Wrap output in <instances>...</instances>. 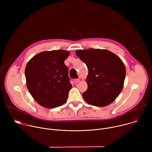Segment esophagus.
Returning <instances> with one entry per match:
<instances>
[{"label": "esophagus", "mask_w": 152, "mask_h": 152, "mask_svg": "<svg viewBox=\"0 0 152 152\" xmlns=\"http://www.w3.org/2000/svg\"><path fill=\"white\" fill-rule=\"evenodd\" d=\"M79 81H80V79H79V78H78V79H75L74 80V82H75V83H78Z\"/></svg>", "instance_id": "esophagus-1"}]
</instances>
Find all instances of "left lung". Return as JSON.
<instances>
[{"mask_svg": "<svg viewBox=\"0 0 152 152\" xmlns=\"http://www.w3.org/2000/svg\"><path fill=\"white\" fill-rule=\"evenodd\" d=\"M76 55L88 69V88L82 96L88 103L104 106L114 102L121 91L126 68L121 59L107 50H78Z\"/></svg>", "mask_w": 152, "mask_h": 152, "instance_id": "obj_1", "label": "left lung"}]
</instances>
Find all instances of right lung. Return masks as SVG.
<instances>
[{"mask_svg": "<svg viewBox=\"0 0 152 152\" xmlns=\"http://www.w3.org/2000/svg\"><path fill=\"white\" fill-rule=\"evenodd\" d=\"M66 50L46 51L34 56L28 62L25 77L28 89L42 106L54 108L67 101L72 85L64 61Z\"/></svg>", "mask_w": 152, "mask_h": 152, "instance_id": "obj_1", "label": "right lung"}]
</instances>
